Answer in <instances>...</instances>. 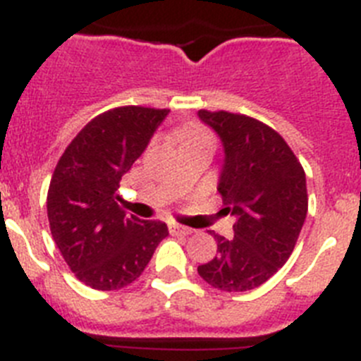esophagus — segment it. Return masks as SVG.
Instances as JSON below:
<instances>
[{
    "instance_id": "34e87169",
    "label": "esophagus",
    "mask_w": 361,
    "mask_h": 361,
    "mask_svg": "<svg viewBox=\"0 0 361 361\" xmlns=\"http://www.w3.org/2000/svg\"><path fill=\"white\" fill-rule=\"evenodd\" d=\"M170 231L173 233V235H183V237H188V235H191V233H193V229L186 228V226H180V224H173V226H170Z\"/></svg>"
}]
</instances>
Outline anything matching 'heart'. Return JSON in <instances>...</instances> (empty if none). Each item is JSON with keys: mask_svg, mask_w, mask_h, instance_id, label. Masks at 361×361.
<instances>
[{"mask_svg": "<svg viewBox=\"0 0 361 361\" xmlns=\"http://www.w3.org/2000/svg\"><path fill=\"white\" fill-rule=\"evenodd\" d=\"M202 139H209V133L204 128H200V126H197V124H190V126L180 130V141H183L184 146L202 141Z\"/></svg>", "mask_w": 361, "mask_h": 361, "instance_id": "obj_1", "label": "heart"}]
</instances>
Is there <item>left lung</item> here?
I'll list each match as a JSON object with an SVG mask.
<instances>
[{"label":"left lung","instance_id":"obj_1","mask_svg":"<svg viewBox=\"0 0 361 361\" xmlns=\"http://www.w3.org/2000/svg\"><path fill=\"white\" fill-rule=\"evenodd\" d=\"M199 117L224 145L219 193L237 220L231 238L212 233L216 255L197 271L220 291H250L295 250L307 215L305 171L283 137L262 121L224 110H199Z\"/></svg>","mask_w":361,"mask_h":361}]
</instances>
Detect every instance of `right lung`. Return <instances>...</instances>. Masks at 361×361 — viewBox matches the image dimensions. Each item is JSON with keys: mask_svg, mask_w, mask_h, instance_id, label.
Listing matches in <instances>:
<instances>
[{"mask_svg": "<svg viewBox=\"0 0 361 361\" xmlns=\"http://www.w3.org/2000/svg\"><path fill=\"white\" fill-rule=\"evenodd\" d=\"M168 108L117 106L99 114L57 161L47 195L50 233L70 271L97 291L135 282L168 237L159 220L126 215L121 177L148 146Z\"/></svg>", "mask_w": 361, "mask_h": 361, "instance_id": "1", "label": "right lung"}]
</instances>
